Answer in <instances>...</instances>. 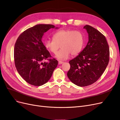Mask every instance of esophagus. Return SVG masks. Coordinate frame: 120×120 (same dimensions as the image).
<instances>
[{
  "label": "esophagus",
  "mask_w": 120,
  "mask_h": 120,
  "mask_svg": "<svg viewBox=\"0 0 120 120\" xmlns=\"http://www.w3.org/2000/svg\"><path fill=\"white\" fill-rule=\"evenodd\" d=\"M63 63H64V62H63V61H59V64H62Z\"/></svg>",
  "instance_id": "34e87169"
}]
</instances>
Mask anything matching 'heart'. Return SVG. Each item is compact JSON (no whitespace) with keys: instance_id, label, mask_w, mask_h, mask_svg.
I'll list each match as a JSON object with an SVG mask.
<instances>
[{"instance_id":"b5f03b06","label":"heart","mask_w":120,"mask_h":120,"mask_svg":"<svg viewBox=\"0 0 120 120\" xmlns=\"http://www.w3.org/2000/svg\"><path fill=\"white\" fill-rule=\"evenodd\" d=\"M53 39H46L45 46L49 51L56 54L60 47L62 49L56 56L60 60H65L72 56H77L81 52L85 42L84 35L81 31L61 30L53 35Z\"/></svg>"}]
</instances>
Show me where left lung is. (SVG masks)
I'll use <instances>...</instances> for the list:
<instances>
[{"label":"left lung","instance_id":"1","mask_svg":"<svg viewBox=\"0 0 120 120\" xmlns=\"http://www.w3.org/2000/svg\"><path fill=\"white\" fill-rule=\"evenodd\" d=\"M89 35L88 43L79 55L69 61L71 68L67 73L70 81L79 86L95 82L106 70L110 57L109 47L105 36L96 28L83 27Z\"/></svg>","mask_w":120,"mask_h":120}]
</instances>
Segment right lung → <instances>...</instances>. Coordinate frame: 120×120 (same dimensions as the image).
<instances>
[{
  "label": "right lung",
  "mask_w": 120,
  "mask_h": 120,
  "mask_svg": "<svg viewBox=\"0 0 120 120\" xmlns=\"http://www.w3.org/2000/svg\"><path fill=\"white\" fill-rule=\"evenodd\" d=\"M55 26L37 24L24 31L17 39L14 49L15 66L20 75L31 85L48 82L58 64L41 41L44 33ZM57 28V27H56ZM45 59L48 62H43Z\"/></svg>",
  "instance_id": "obj_1"
}]
</instances>
